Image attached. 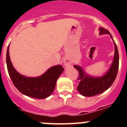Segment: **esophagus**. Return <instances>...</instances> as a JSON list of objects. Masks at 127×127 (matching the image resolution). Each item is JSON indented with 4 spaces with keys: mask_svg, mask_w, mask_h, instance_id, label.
<instances>
[{
    "mask_svg": "<svg viewBox=\"0 0 127 127\" xmlns=\"http://www.w3.org/2000/svg\"><path fill=\"white\" fill-rule=\"evenodd\" d=\"M64 66L66 67H69L71 65V61L68 58H65L63 61Z\"/></svg>",
    "mask_w": 127,
    "mask_h": 127,
    "instance_id": "esophagus-1",
    "label": "esophagus"
}]
</instances>
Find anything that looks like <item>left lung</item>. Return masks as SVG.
<instances>
[{
	"instance_id": "left-lung-1",
	"label": "left lung",
	"mask_w": 127,
	"mask_h": 127,
	"mask_svg": "<svg viewBox=\"0 0 127 127\" xmlns=\"http://www.w3.org/2000/svg\"><path fill=\"white\" fill-rule=\"evenodd\" d=\"M99 35L109 34L114 45V56L113 61L109 70L101 77H93L88 75L84 71L82 67L79 65H74V67L79 72L78 80H80L77 90L82 95L90 97L100 94L107 90L114 82L119 69V56L117 45L113 37L107 29L99 28Z\"/></svg>"
}]
</instances>
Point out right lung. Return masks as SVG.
<instances>
[{
	"mask_svg": "<svg viewBox=\"0 0 127 127\" xmlns=\"http://www.w3.org/2000/svg\"><path fill=\"white\" fill-rule=\"evenodd\" d=\"M6 61L9 75L15 87L24 95L37 99H44L53 93L57 79L64 69L61 65H56L36 77H28L21 75L16 71L11 63L9 55V45Z\"/></svg>",
	"mask_w": 127,
	"mask_h": 127,
	"instance_id": "right-lung-1",
	"label": "right lung"
}]
</instances>
